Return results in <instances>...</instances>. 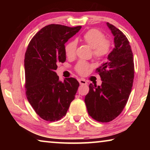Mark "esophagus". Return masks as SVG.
I'll return each instance as SVG.
<instances>
[{
    "label": "esophagus",
    "instance_id": "obj_1",
    "mask_svg": "<svg viewBox=\"0 0 150 150\" xmlns=\"http://www.w3.org/2000/svg\"><path fill=\"white\" fill-rule=\"evenodd\" d=\"M79 82L81 85H87V81L84 79H79Z\"/></svg>",
    "mask_w": 150,
    "mask_h": 150
}]
</instances>
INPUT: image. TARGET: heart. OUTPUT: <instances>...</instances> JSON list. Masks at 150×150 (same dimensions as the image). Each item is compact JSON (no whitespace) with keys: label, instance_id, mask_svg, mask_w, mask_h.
I'll return each mask as SVG.
<instances>
[{"label":"heart","instance_id":"b5f03b06","mask_svg":"<svg viewBox=\"0 0 150 150\" xmlns=\"http://www.w3.org/2000/svg\"><path fill=\"white\" fill-rule=\"evenodd\" d=\"M81 40L92 48L93 56L97 59H101L106 56L110 50V42L104 38V35L96 28L87 30L82 36ZM77 48L76 41L73 40L67 43L65 46V54L68 57H73L76 54ZM91 67L90 63L81 61L76 65L75 70L81 75H84Z\"/></svg>","mask_w":150,"mask_h":150}]
</instances>
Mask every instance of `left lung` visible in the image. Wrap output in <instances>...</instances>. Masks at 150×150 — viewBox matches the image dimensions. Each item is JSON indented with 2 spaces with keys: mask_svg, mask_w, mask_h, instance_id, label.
Instances as JSON below:
<instances>
[{
  "mask_svg": "<svg viewBox=\"0 0 150 150\" xmlns=\"http://www.w3.org/2000/svg\"><path fill=\"white\" fill-rule=\"evenodd\" d=\"M107 26L114 35L115 48L107 61L96 69L102 85L91 83L85 102L89 116L99 122H111L126 106L134 76L133 54L126 36L112 24Z\"/></svg>",
  "mask_w": 150,
  "mask_h": 150,
  "instance_id": "8db88e82",
  "label": "left lung"
}]
</instances>
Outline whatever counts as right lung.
<instances>
[{
	"label": "right lung",
	"mask_w": 150,
	"mask_h": 150,
	"mask_svg": "<svg viewBox=\"0 0 150 150\" xmlns=\"http://www.w3.org/2000/svg\"><path fill=\"white\" fill-rule=\"evenodd\" d=\"M81 28V26L49 24L35 35L26 49V98L36 113L48 122L60 120L66 115L79 87L74 78L59 81L55 70L57 63L66 59L65 43Z\"/></svg>",
	"instance_id": "obj_1"
}]
</instances>
